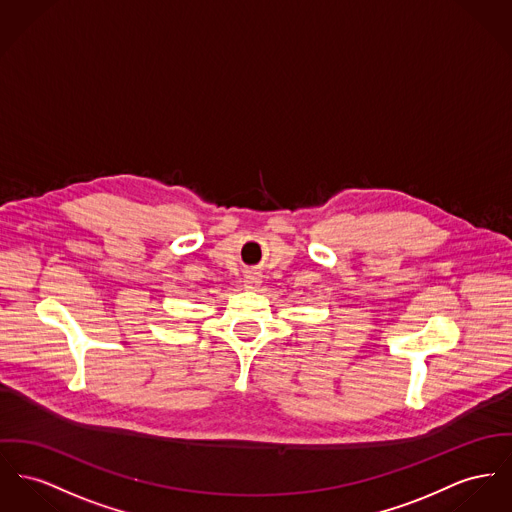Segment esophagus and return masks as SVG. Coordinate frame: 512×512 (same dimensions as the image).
Masks as SVG:
<instances>
[{
    "instance_id": "obj_1",
    "label": "esophagus",
    "mask_w": 512,
    "mask_h": 512,
    "mask_svg": "<svg viewBox=\"0 0 512 512\" xmlns=\"http://www.w3.org/2000/svg\"><path fill=\"white\" fill-rule=\"evenodd\" d=\"M260 283H262V277H260L258 273H248V275L244 277V287H246L248 291H256V289L260 287Z\"/></svg>"
}]
</instances>
